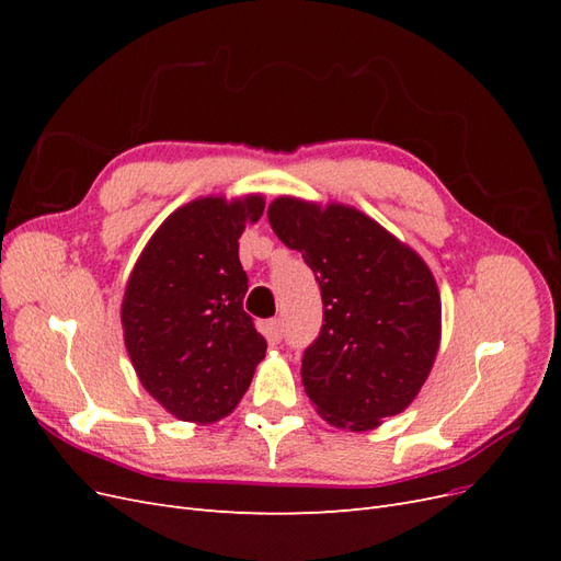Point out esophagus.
<instances>
[{"label": "esophagus", "mask_w": 561, "mask_h": 561, "mask_svg": "<svg viewBox=\"0 0 561 561\" xmlns=\"http://www.w3.org/2000/svg\"><path fill=\"white\" fill-rule=\"evenodd\" d=\"M264 334L271 344H278L283 339V322L276 318V320H268L264 325Z\"/></svg>", "instance_id": "obj_1"}]
</instances>
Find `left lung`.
<instances>
[{
  "label": "left lung",
  "instance_id": "1",
  "mask_svg": "<svg viewBox=\"0 0 561 561\" xmlns=\"http://www.w3.org/2000/svg\"><path fill=\"white\" fill-rule=\"evenodd\" d=\"M266 215L320 287L322 328L301 358L318 414L351 431L400 414L439 346L443 307L426 262L355 208L280 196Z\"/></svg>",
  "mask_w": 561,
  "mask_h": 561
}]
</instances>
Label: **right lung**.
<instances>
[{"mask_svg": "<svg viewBox=\"0 0 561 561\" xmlns=\"http://www.w3.org/2000/svg\"><path fill=\"white\" fill-rule=\"evenodd\" d=\"M262 213V196L186 203L130 274L122 307L128 355L149 396L180 421L227 416L266 353L243 311L248 274L239 260L241 233Z\"/></svg>", "mask_w": 561, "mask_h": 561, "instance_id": "1", "label": "right lung"}]
</instances>
